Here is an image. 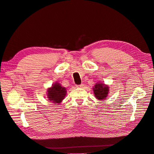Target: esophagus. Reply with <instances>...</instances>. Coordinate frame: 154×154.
<instances>
[{
  "label": "esophagus",
  "instance_id": "34e87169",
  "mask_svg": "<svg viewBox=\"0 0 154 154\" xmlns=\"http://www.w3.org/2000/svg\"><path fill=\"white\" fill-rule=\"evenodd\" d=\"M76 87H77V88H82L84 87V84H80V85H77Z\"/></svg>",
  "mask_w": 154,
  "mask_h": 154
}]
</instances>
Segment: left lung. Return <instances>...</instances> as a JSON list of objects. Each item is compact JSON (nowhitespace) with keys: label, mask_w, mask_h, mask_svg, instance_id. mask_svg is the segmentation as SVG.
Returning a JSON list of instances; mask_svg holds the SVG:
<instances>
[{"label":"left lung","mask_w":154,"mask_h":154,"mask_svg":"<svg viewBox=\"0 0 154 154\" xmlns=\"http://www.w3.org/2000/svg\"><path fill=\"white\" fill-rule=\"evenodd\" d=\"M93 89L96 99L103 101L107 98L109 92V87L106 84L101 82H97Z\"/></svg>","instance_id":"8db88e82"}]
</instances>
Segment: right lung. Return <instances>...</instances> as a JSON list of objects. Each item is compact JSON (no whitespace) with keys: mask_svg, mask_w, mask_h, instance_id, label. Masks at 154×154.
Returning a JSON list of instances; mask_svg holds the SVG:
<instances>
[{"mask_svg":"<svg viewBox=\"0 0 154 154\" xmlns=\"http://www.w3.org/2000/svg\"><path fill=\"white\" fill-rule=\"evenodd\" d=\"M66 93V88L62 87L58 82H55L52 86L48 89V98L49 101L54 103H60L65 97Z\"/></svg>","mask_w":154,"mask_h":154,"instance_id":"right-lung-1","label":"right lung"}]
</instances>
